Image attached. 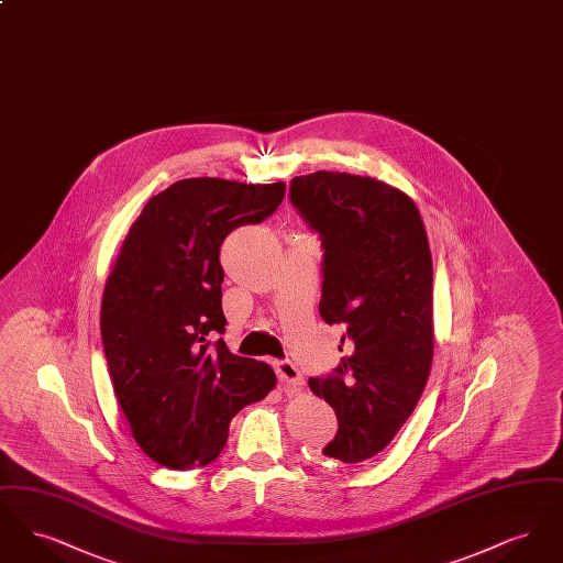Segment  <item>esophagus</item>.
I'll return each instance as SVG.
<instances>
[{
	"mask_svg": "<svg viewBox=\"0 0 563 563\" xmlns=\"http://www.w3.org/2000/svg\"><path fill=\"white\" fill-rule=\"evenodd\" d=\"M276 375H278V382L287 388L303 386V375L299 374L294 361H289V358L276 361Z\"/></svg>",
	"mask_w": 563,
	"mask_h": 563,
	"instance_id": "1",
	"label": "esophagus"
}]
</instances>
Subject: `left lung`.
<instances>
[{"instance_id":"8db88e82","label":"left lung","mask_w":563,"mask_h":563,"mask_svg":"<svg viewBox=\"0 0 563 563\" xmlns=\"http://www.w3.org/2000/svg\"><path fill=\"white\" fill-rule=\"evenodd\" d=\"M291 205L321 239L319 312L344 329L340 365L310 377L338 416L322 455L358 464L379 454L422 397L432 363V260L413 200L372 177H294Z\"/></svg>"}]
</instances>
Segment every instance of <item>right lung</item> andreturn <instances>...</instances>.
Wrapping results in <instances>:
<instances>
[{
  "label": "right lung",
  "mask_w": 563,
  "mask_h": 563,
  "mask_svg": "<svg viewBox=\"0 0 563 563\" xmlns=\"http://www.w3.org/2000/svg\"><path fill=\"white\" fill-rule=\"evenodd\" d=\"M283 198V181L181 179L143 207L122 242L101 338L134 441L162 466L213 462L232 418L276 384L266 363L232 354L219 338L228 324L219 251L232 230L264 221Z\"/></svg>",
  "instance_id": "right-lung-1"
}]
</instances>
